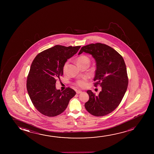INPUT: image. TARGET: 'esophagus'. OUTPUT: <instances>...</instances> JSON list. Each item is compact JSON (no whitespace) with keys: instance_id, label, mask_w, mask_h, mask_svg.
<instances>
[{"instance_id":"esophagus-1","label":"esophagus","mask_w":154,"mask_h":154,"mask_svg":"<svg viewBox=\"0 0 154 154\" xmlns=\"http://www.w3.org/2000/svg\"><path fill=\"white\" fill-rule=\"evenodd\" d=\"M82 93V91H80V90H77V91H76V93L77 94H80V93Z\"/></svg>"}]
</instances>
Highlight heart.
Returning <instances> with one entry per match:
<instances>
[{
  "label": "heart",
  "mask_w": 154,
  "mask_h": 154,
  "mask_svg": "<svg viewBox=\"0 0 154 154\" xmlns=\"http://www.w3.org/2000/svg\"><path fill=\"white\" fill-rule=\"evenodd\" d=\"M77 63V65H80V64H84V63H89V59L88 57H87L86 56H80L79 57L77 58V59L76 60ZM68 63L66 62L64 64L63 66V71L65 72L67 67ZM87 77H84L82 79H80L77 80L75 84L78 86V87H80L82 88H84L86 86L87 83Z\"/></svg>",
  "instance_id": "obj_1"
}]
</instances>
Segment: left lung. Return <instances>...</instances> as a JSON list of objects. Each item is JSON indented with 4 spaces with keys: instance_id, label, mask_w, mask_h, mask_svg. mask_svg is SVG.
<instances>
[{
    "instance_id": "1",
    "label": "left lung",
    "mask_w": 154,
    "mask_h": 154,
    "mask_svg": "<svg viewBox=\"0 0 154 154\" xmlns=\"http://www.w3.org/2000/svg\"><path fill=\"white\" fill-rule=\"evenodd\" d=\"M88 53L96 63L94 86L100 85L98 96L88 90V101L85 107L95 116H103L118 107L126 93L128 84L126 66L122 56L107 45L96 43L82 47L78 55Z\"/></svg>"
}]
</instances>
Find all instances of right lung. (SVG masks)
<instances>
[{
    "label": "right lung",
    "instance_id": "right-lung-1",
    "mask_svg": "<svg viewBox=\"0 0 154 154\" xmlns=\"http://www.w3.org/2000/svg\"><path fill=\"white\" fill-rule=\"evenodd\" d=\"M78 46L56 45L38 54L32 63L27 80V89L35 107L41 114L54 117L61 114L76 95L68 87L61 91L56 88L57 79L63 75L68 59L77 53Z\"/></svg>",
    "mask_w": 154,
    "mask_h": 154
}]
</instances>
